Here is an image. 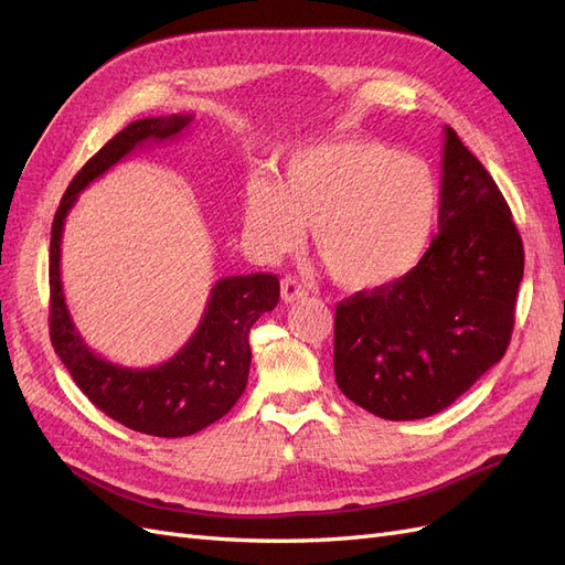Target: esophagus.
Returning <instances> with one entry per match:
<instances>
[{
  "instance_id": "esophagus-1",
  "label": "esophagus",
  "mask_w": 565,
  "mask_h": 565,
  "mask_svg": "<svg viewBox=\"0 0 565 565\" xmlns=\"http://www.w3.org/2000/svg\"><path fill=\"white\" fill-rule=\"evenodd\" d=\"M280 295H282V301H285V303H295V301H299V299L306 297V289L299 285L297 278L287 276V278L280 280Z\"/></svg>"
}]
</instances>
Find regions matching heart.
Listing matches in <instances>:
<instances>
[{
	"label": "heart",
	"mask_w": 565,
	"mask_h": 565,
	"mask_svg": "<svg viewBox=\"0 0 565 565\" xmlns=\"http://www.w3.org/2000/svg\"><path fill=\"white\" fill-rule=\"evenodd\" d=\"M440 185L422 158L347 136L299 146L278 181L245 188V237L262 256L299 247L311 226L316 256L349 292H377L424 259L438 224Z\"/></svg>",
	"instance_id": "obj_1"
}]
</instances>
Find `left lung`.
Returning <instances> with one entry per match:
<instances>
[{
  "instance_id": "8db88e82",
  "label": "left lung",
  "mask_w": 565,
  "mask_h": 565,
  "mask_svg": "<svg viewBox=\"0 0 565 565\" xmlns=\"http://www.w3.org/2000/svg\"><path fill=\"white\" fill-rule=\"evenodd\" d=\"M438 235L415 270L339 301L334 377L382 419L450 407L502 361L523 280V243L488 169L446 127Z\"/></svg>"
}]
</instances>
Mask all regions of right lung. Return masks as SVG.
<instances>
[{
  "mask_svg": "<svg viewBox=\"0 0 565 565\" xmlns=\"http://www.w3.org/2000/svg\"><path fill=\"white\" fill-rule=\"evenodd\" d=\"M191 122L193 115L146 117L113 136L67 185L49 245V334L54 351L100 413L127 429L160 438L202 431L224 417L243 396L252 363L249 330L266 311L276 309L280 299L278 278L270 273L221 278L212 287L198 330L179 353L152 367H125L94 353L77 332L61 282V241L65 216L84 188L136 148L174 141Z\"/></svg>",
  "mask_w": 565,
  "mask_h": 565,
  "instance_id": "right-lung-1",
  "label": "right lung"
}]
</instances>
